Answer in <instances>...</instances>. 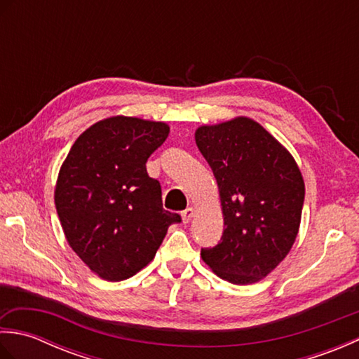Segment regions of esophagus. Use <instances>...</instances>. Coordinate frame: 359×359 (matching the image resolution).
Wrapping results in <instances>:
<instances>
[{
    "label": "esophagus",
    "instance_id": "esophagus-1",
    "mask_svg": "<svg viewBox=\"0 0 359 359\" xmlns=\"http://www.w3.org/2000/svg\"><path fill=\"white\" fill-rule=\"evenodd\" d=\"M180 216H182V222L188 224L189 220H191V219L194 217V208H193V207H188L187 210H184V211L180 212Z\"/></svg>",
    "mask_w": 359,
    "mask_h": 359
}]
</instances>
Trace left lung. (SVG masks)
<instances>
[{
  "label": "left lung",
  "mask_w": 359,
  "mask_h": 359,
  "mask_svg": "<svg viewBox=\"0 0 359 359\" xmlns=\"http://www.w3.org/2000/svg\"><path fill=\"white\" fill-rule=\"evenodd\" d=\"M196 144L215 174L222 239L203 262L231 284H255L290 253L299 231L306 185L288 149L253 118L196 129Z\"/></svg>",
  "instance_id": "1"
}]
</instances>
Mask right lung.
<instances>
[{
    "instance_id": "right-lung-1",
    "label": "right lung",
    "mask_w": 359,
    "mask_h": 359,
    "mask_svg": "<svg viewBox=\"0 0 359 359\" xmlns=\"http://www.w3.org/2000/svg\"><path fill=\"white\" fill-rule=\"evenodd\" d=\"M163 121L114 116L97 121L72 144L60 168L55 208L69 247L98 278L118 282L144 269L168 226L162 188L147 160L162 144Z\"/></svg>"
}]
</instances>
